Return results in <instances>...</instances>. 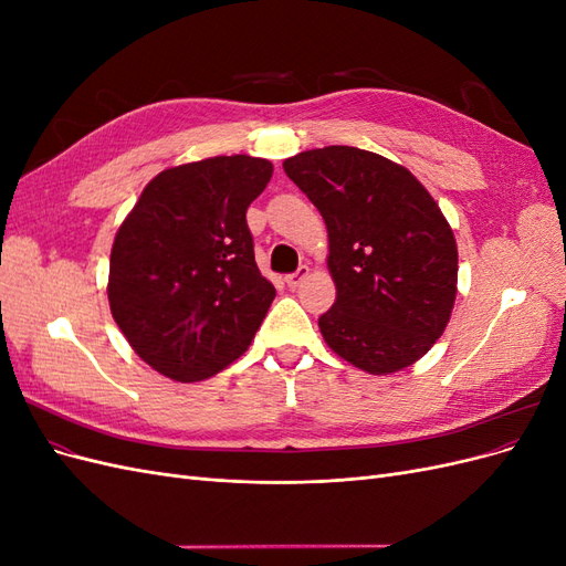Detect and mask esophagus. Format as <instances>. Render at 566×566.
<instances>
[{"instance_id": "obj_1", "label": "esophagus", "mask_w": 566, "mask_h": 566, "mask_svg": "<svg viewBox=\"0 0 566 566\" xmlns=\"http://www.w3.org/2000/svg\"><path fill=\"white\" fill-rule=\"evenodd\" d=\"M306 276H310V266L302 264L295 273H287V276H285V283H287V287H297Z\"/></svg>"}]
</instances>
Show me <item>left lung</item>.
Here are the masks:
<instances>
[{
    "instance_id": "8db88e82",
    "label": "left lung",
    "mask_w": 566,
    "mask_h": 566,
    "mask_svg": "<svg viewBox=\"0 0 566 566\" xmlns=\"http://www.w3.org/2000/svg\"><path fill=\"white\" fill-rule=\"evenodd\" d=\"M283 169L328 227L337 297L318 318L323 339L375 375L416 364L447 328L458 283L434 198L406 167L354 146L304 150Z\"/></svg>"
}]
</instances>
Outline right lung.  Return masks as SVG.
<instances>
[{"label":"right lung","mask_w":566,"mask_h":566,"mask_svg":"<svg viewBox=\"0 0 566 566\" xmlns=\"http://www.w3.org/2000/svg\"><path fill=\"white\" fill-rule=\"evenodd\" d=\"M271 175L269 160L250 156L165 169L119 227L111 312L132 349L167 378L196 382L227 368L276 297L245 219Z\"/></svg>","instance_id":"right-lung-1"}]
</instances>
